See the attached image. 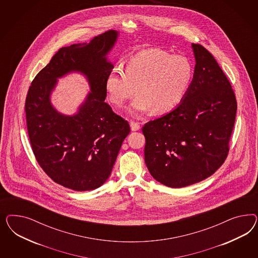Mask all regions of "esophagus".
Here are the masks:
<instances>
[{
    "instance_id": "esophagus-1",
    "label": "esophagus",
    "mask_w": 258,
    "mask_h": 258,
    "mask_svg": "<svg viewBox=\"0 0 258 258\" xmlns=\"http://www.w3.org/2000/svg\"><path fill=\"white\" fill-rule=\"evenodd\" d=\"M131 128H132L133 132L139 131L140 130V125H139V123H137L135 121H131Z\"/></svg>"
}]
</instances>
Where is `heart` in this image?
<instances>
[{"label": "heart", "instance_id": "obj_1", "mask_svg": "<svg viewBox=\"0 0 258 258\" xmlns=\"http://www.w3.org/2000/svg\"><path fill=\"white\" fill-rule=\"evenodd\" d=\"M194 65L187 56L161 49H146L116 66L105 80L109 103L122 107L138 94L130 108L133 115L153 110L163 114L176 109L185 98L194 78Z\"/></svg>", "mask_w": 258, "mask_h": 258}]
</instances>
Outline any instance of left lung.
I'll return each instance as SVG.
<instances>
[{"label": "left lung", "mask_w": 258, "mask_h": 258, "mask_svg": "<svg viewBox=\"0 0 258 258\" xmlns=\"http://www.w3.org/2000/svg\"><path fill=\"white\" fill-rule=\"evenodd\" d=\"M193 82L183 101L143 126L145 162L151 176L180 188L210 177L225 162L236 115L231 83L211 53L192 44Z\"/></svg>", "instance_id": "8db88e82"}]
</instances>
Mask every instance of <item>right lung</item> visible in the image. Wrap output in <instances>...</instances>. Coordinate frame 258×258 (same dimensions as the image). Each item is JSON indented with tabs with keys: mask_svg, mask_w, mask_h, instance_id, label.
I'll list each match as a JSON object with an SVG mask.
<instances>
[{
	"mask_svg": "<svg viewBox=\"0 0 258 258\" xmlns=\"http://www.w3.org/2000/svg\"><path fill=\"white\" fill-rule=\"evenodd\" d=\"M117 35L109 30L90 43L60 48L33 79L26 95V125L37 162L55 182L75 191L101 186L131 132L127 121L105 102V80L113 69L106 55ZM71 70L87 75L92 93L78 115L65 117L51 107L49 93L56 78Z\"/></svg>",
	"mask_w": 258,
	"mask_h": 258,
	"instance_id": "1",
	"label": "right lung"
}]
</instances>
